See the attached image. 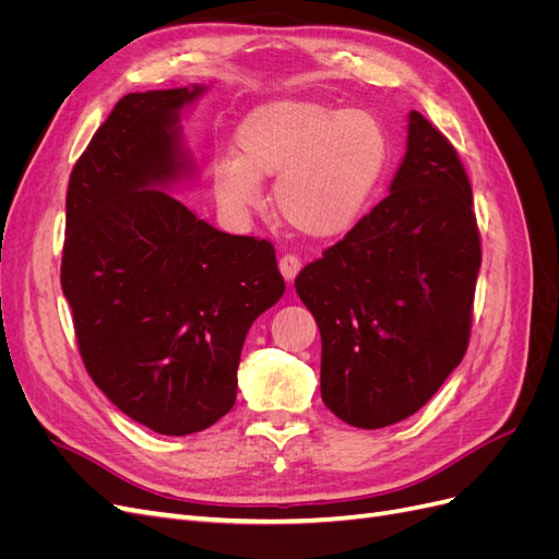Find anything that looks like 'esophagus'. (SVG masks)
<instances>
[{
	"instance_id": "obj_1",
	"label": "esophagus",
	"mask_w": 559,
	"mask_h": 559,
	"mask_svg": "<svg viewBox=\"0 0 559 559\" xmlns=\"http://www.w3.org/2000/svg\"><path fill=\"white\" fill-rule=\"evenodd\" d=\"M280 273L286 282H294V277L300 273V259L294 257V253H284L280 259Z\"/></svg>"
}]
</instances>
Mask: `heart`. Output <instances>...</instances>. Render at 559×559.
Returning <instances> with one entry per match:
<instances>
[{"label": "heart", "mask_w": 559, "mask_h": 559, "mask_svg": "<svg viewBox=\"0 0 559 559\" xmlns=\"http://www.w3.org/2000/svg\"><path fill=\"white\" fill-rule=\"evenodd\" d=\"M238 156L212 165V189L230 214L259 207L261 179L277 177L282 218L310 238L343 235L368 207L386 173L389 138L366 109L314 99H273L235 130Z\"/></svg>", "instance_id": "obj_1"}]
</instances>
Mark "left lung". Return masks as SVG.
<instances>
[{"label": "left lung", "mask_w": 559, "mask_h": 559, "mask_svg": "<svg viewBox=\"0 0 559 559\" xmlns=\"http://www.w3.org/2000/svg\"><path fill=\"white\" fill-rule=\"evenodd\" d=\"M408 121L389 195L296 277L321 333V399L359 429L415 415L471 337L483 259L471 183L445 134L419 111Z\"/></svg>", "instance_id": "8db88e82"}]
</instances>
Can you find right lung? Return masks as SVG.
<instances>
[{"instance_id": "obj_1", "label": "right lung", "mask_w": 559, "mask_h": 559, "mask_svg": "<svg viewBox=\"0 0 559 559\" xmlns=\"http://www.w3.org/2000/svg\"><path fill=\"white\" fill-rule=\"evenodd\" d=\"M200 93L118 99L67 189L60 282L83 366L118 411L165 436L233 408L247 331L284 294L273 245L216 230L160 191L193 170L179 114Z\"/></svg>"}]
</instances>
